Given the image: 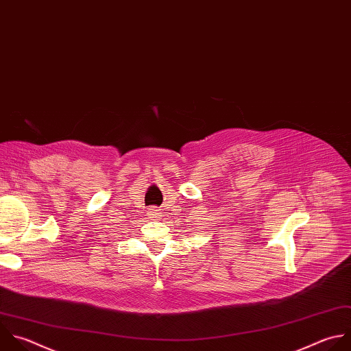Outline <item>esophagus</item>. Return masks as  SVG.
Wrapping results in <instances>:
<instances>
[{
  "label": "esophagus",
  "instance_id": "obj_1",
  "mask_svg": "<svg viewBox=\"0 0 351 351\" xmlns=\"http://www.w3.org/2000/svg\"><path fill=\"white\" fill-rule=\"evenodd\" d=\"M158 210H160V209H158L157 206H152L149 215H150L153 219H157V217H158Z\"/></svg>",
  "mask_w": 351,
  "mask_h": 351
}]
</instances>
